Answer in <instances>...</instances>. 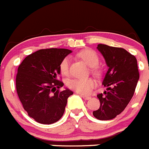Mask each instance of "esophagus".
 Segmentation results:
<instances>
[{
  "label": "esophagus",
  "instance_id": "esophagus-1",
  "mask_svg": "<svg viewBox=\"0 0 149 149\" xmlns=\"http://www.w3.org/2000/svg\"><path fill=\"white\" fill-rule=\"evenodd\" d=\"M81 96L83 98H84V99H85V100H89V99H90V98H91L90 96H89V95H81Z\"/></svg>",
  "mask_w": 149,
  "mask_h": 149
}]
</instances>
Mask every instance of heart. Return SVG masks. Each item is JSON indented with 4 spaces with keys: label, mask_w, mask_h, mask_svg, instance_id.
I'll return each instance as SVG.
<instances>
[{
    "label": "heart",
    "mask_w": 149,
    "mask_h": 149,
    "mask_svg": "<svg viewBox=\"0 0 149 149\" xmlns=\"http://www.w3.org/2000/svg\"><path fill=\"white\" fill-rule=\"evenodd\" d=\"M78 57L82 59L90 68L91 73L96 77H101L102 75V69L98 65L99 57L94 51L85 49L77 54ZM70 60L68 56L63 58L60 63V70L62 74L68 75L69 72ZM95 81L93 78H72L67 81V86L71 89L76 91L81 94L87 95L90 93L95 86Z\"/></svg>",
    "instance_id": "1"
}]
</instances>
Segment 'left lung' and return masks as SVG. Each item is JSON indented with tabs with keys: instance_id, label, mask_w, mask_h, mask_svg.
Instances as JSON below:
<instances>
[{
	"instance_id": "8db88e82",
	"label": "left lung",
	"mask_w": 149,
	"mask_h": 149,
	"mask_svg": "<svg viewBox=\"0 0 149 149\" xmlns=\"http://www.w3.org/2000/svg\"><path fill=\"white\" fill-rule=\"evenodd\" d=\"M97 48L109 69L102 83L107 89L104 95H97L100 107L93 114L99 120H110L125 109L134 95L139 78L137 61L124 48L103 44L98 45Z\"/></svg>"
}]
</instances>
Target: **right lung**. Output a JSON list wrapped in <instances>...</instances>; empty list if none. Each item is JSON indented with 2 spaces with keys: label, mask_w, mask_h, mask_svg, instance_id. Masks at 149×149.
Segmentation results:
<instances>
[{
  "label": "right lung",
  "mask_w": 149,
  "mask_h": 149,
  "mask_svg": "<svg viewBox=\"0 0 149 149\" xmlns=\"http://www.w3.org/2000/svg\"><path fill=\"white\" fill-rule=\"evenodd\" d=\"M72 52L64 48L40 49L26 56L18 68L15 86L18 98L28 116L37 122L51 125L63 116L69 89L57 80L60 63Z\"/></svg>",
  "instance_id": "add662e5"
}]
</instances>
